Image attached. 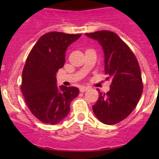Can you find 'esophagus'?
Returning <instances> with one entry per match:
<instances>
[{"label": "esophagus", "mask_w": 159, "mask_h": 159, "mask_svg": "<svg viewBox=\"0 0 159 159\" xmlns=\"http://www.w3.org/2000/svg\"><path fill=\"white\" fill-rule=\"evenodd\" d=\"M88 89V88H87V87H84V86H81L80 87V92H86L87 90Z\"/></svg>", "instance_id": "1"}]
</instances>
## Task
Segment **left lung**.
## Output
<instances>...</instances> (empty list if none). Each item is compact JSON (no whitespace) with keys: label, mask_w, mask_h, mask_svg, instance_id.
I'll use <instances>...</instances> for the list:
<instances>
[{"label":"left lung","mask_w":159,"mask_h":159,"mask_svg":"<svg viewBox=\"0 0 159 159\" xmlns=\"http://www.w3.org/2000/svg\"><path fill=\"white\" fill-rule=\"evenodd\" d=\"M97 40L104 52L105 73L111 80L110 91L99 92L92 107L94 114L102 123L113 125L123 121L131 113L141 98V70L130 48L115 32L102 30L86 33Z\"/></svg>","instance_id":"8db88e82"}]
</instances>
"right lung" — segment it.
Listing matches in <instances>:
<instances>
[{
	"mask_svg": "<svg viewBox=\"0 0 159 159\" xmlns=\"http://www.w3.org/2000/svg\"><path fill=\"white\" fill-rule=\"evenodd\" d=\"M80 36L48 32L38 40L28 56L20 89L30 111L42 123L55 125L62 121L79 95L75 87H57V72L64 65L67 47Z\"/></svg>",
	"mask_w": 159,
	"mask_h": 159,
	"instance_id": "1",
	"label": "right lung"
}]
</instances>
